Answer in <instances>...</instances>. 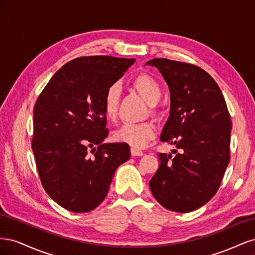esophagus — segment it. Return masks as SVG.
<instances>
[{
	"label": "esophagus",
	"mask_w": 255,
	"mask_h": 255,
	"mask_svg": "<svg viewBox=\"0 0 255 255\" xmlns=\"http://www.w3.org/2000/svg\"><path fill=\"white\" fill-rule=\"evenodd\" d=\"M130 154H132V156H142L143 152L140 150H137L135 148H132L130 149Z\"/></svg>",
	"instance_id": "esophagus-1"
}]
</instances>
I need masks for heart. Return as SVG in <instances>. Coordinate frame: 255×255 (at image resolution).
Masks as SVG:
<instances>
[{"label": "heart", "mask_w": 255, "mask_h": 255, "mask_svg": "<svg viewBox=\"0 0 255 255\" xmlns=\"http://www.w3.org/2000/svg\"><path fill=\"white\" fill-rule=\"evenodd\" d=\"M133 88L151 105V113L157 115L155 104L159 101L163 90L159 83L149 74H139L132 82ZM120 88L117 84L110 85L104 92L102 109L107 118L114 120L119 109ZM156 136V128L152 122L125 123L115 130L113 137L116 141L129 144L135 149L144 148Z\"/></svg>", "instance_id": "b5f03b06"}]
</instances>
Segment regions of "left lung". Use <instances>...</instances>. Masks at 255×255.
Wrapping results in <instances>:
<instances>
[{
	"instance_id": "8db88e82",
	"label": "left lung",
	"mask_w": 255,
	"mask_h": 255,
	"mask_svg": "<svg viewBox=\"0 0 255 255\" xmlns=\"http://www.w3.org/2000/svg\"><path fill=\"white\" fill-rule=\"evenodd\" d=\"M170 90V116L160 141L180 152L158 153L159 167L150 181L156 201L169 211L188 213L215 196L230 161L232 122L222 92L198 66L154 58Z\"/></svg>"
}]
</instances>
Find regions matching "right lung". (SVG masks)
I'll return each mask as SVG.
<instances>
[{
    "mask_svg": "<svg viewBox=\"0 0 255 255\" xmlns=\"http://www.w3.org/2000/svg\"><path fill=\"white\" fill-rule=\"evenodd\" d=\"M134 58L84 56L52 76L34 107L32 149L44 190L74 213L95 210L114 173L129 158L127 143H104L109 135L102 99Z\"/></svg>",
    "mask_w": 255,
    "mask_h": 255,
    "instance_id": "1",
    "label": "right lung"
}]
</instances>
